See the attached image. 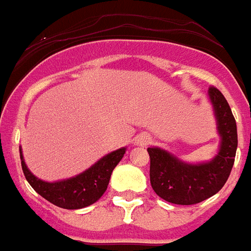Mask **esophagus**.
Returning <instances> with one entry per match:
<instances>
[{"instance_id": "obj_1", "label": "esophagus", "mask_w": 251, "mask_h": 251, "mask_svg": "<svg viewBox=\"0 0 251 251\" xmlns=\"http://www.w3.org/2000/svg\"><path fill=\"white\" fill-rule=\"evenodd\" d=\"M149 142H150V137L148 135L140 136V138L137 140V144H140V145H146V144H149Z\"/></svg>"}]
</instances>
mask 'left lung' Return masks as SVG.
<instances>
[{
  "label": "left lung",
  "mask_w": 251,
  "mask_h": 251,
  "mask_svg": "<svg viewBox=\"0 0 251 251\" xmlns=\"http://www.w3.org/2000/svg\"><path fill=\"white\" fill-rule=\"evenodd\" d=\"M208 98L220 136L219 151L206 163H186L160 148H148L150 184L164 201L194 205L216 194L227 182L237 150V126L227 100L211 87Z\"/></svg>",
  "instance_id": "obj_1"
}]
</instances>
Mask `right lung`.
I'll return each instance as SVG.
<instances>
[{
    "mask_svg": "<svg viewBox=\"0 0 251 251\" xmlns=\"http://www.w3.org/2000/svg\"><path fill=\"white\" fill-rule=\"evenodd\" d=\"M19 151L22 170L29 185L50 203L67 210H76L87 207L102 197V194L107 189L113 170L126 153V148L111 151L105 157H102L92 167L79 175L55 182H48L36 177L28 170L21 148Z\"/></svg>",
    "mask_w": 251,
    "mask_h": 251,
    "instance_id": "add662e5",
    "label": "right lung"
}]
</instances>
